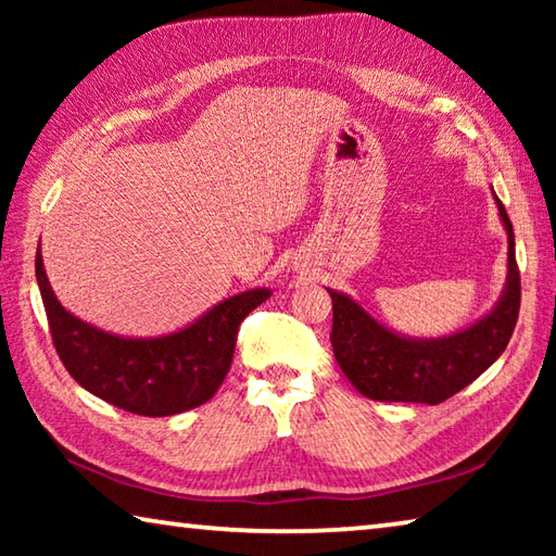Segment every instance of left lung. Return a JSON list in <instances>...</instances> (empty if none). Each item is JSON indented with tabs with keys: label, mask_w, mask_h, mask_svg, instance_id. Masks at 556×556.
Segmentation results:
<instances>
[{
	"label": "left lung",
	"mask_w": 556,
	"mask_h": 556,
	"mask_svg": "<svg viewBox=\"0 0 556 556\" xmlns=\"http://www.w3.org/2000/svg\"><path fill=\"white\" fill-rule=\"evenodd\" d=\"M497 211L507 230V285L493 312L466 331L434 341L402 338L370 318L353 299L328 289L333 299V355L357 392L380 402L439 404L503 355L520 314V269L513 223L501 201Z\"/></svg>",
	"instance_id": "8db88e82"
}]
</instances>
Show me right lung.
<instances>
[{"mask_svg": "<svg viewBox=\"0 0 556 556\" xmlns=\"http://www.w3.org/2000/svg\"><path fill=\"white\" fill-rule=\"evenodd\" d=\"M36 281L55 353L71 378L96 397L142 417H168L208 402L230 370L244 316L269 299V289L242 291L184 331L142 341L105 333L65 312L46 277L41 248Z\"/></svg>", "mask_w": 556, "mask_h": 556, "instance_id": "obj_1", "label": "right lung"}]
</instances>
